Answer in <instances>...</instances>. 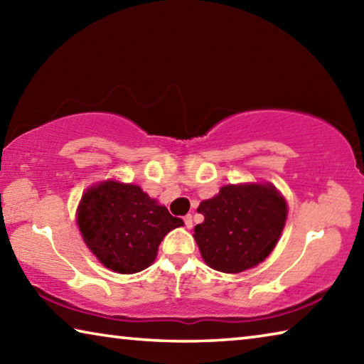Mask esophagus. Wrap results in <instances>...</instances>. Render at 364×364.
<instances>
[{"label": "esophagus", "instance_id": "esophagus-1", "mask_svg": "<svg viewBox=\"0 0 364 364\" xmlns=\"http://www.w3.org/2000/svg\"><path fill=\"white\" fill-rule=\"evenodd\" d=\"M184 225H186L188 230L193 228V215H186V217H184Z\"/></svg>", "mask_w": 364, "mask_h": 364}]
</instances>
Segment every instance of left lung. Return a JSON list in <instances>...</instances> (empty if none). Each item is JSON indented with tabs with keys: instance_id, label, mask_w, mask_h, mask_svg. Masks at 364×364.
Masks as SVG:
<instances>
[{
	"instance_id": "1",
	"label": "left lung",
	"mask_w": 364,
	"mask_h": 364,
	"mask_svg": "<svg viewBox=\"0 0 364 364\" xmlns=\"http://www.w3.org/2000/svg\"><path fill=\"white\" fill-rule=\"evenodd\" d=\"M197 212L194 239L208 267L221 273H241L262 263L282 232L287 204L269 183L228 184Z\"/></svg>"
}]
</instances>
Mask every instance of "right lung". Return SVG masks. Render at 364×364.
<instances>
[{
  "label": "right lung",
  "instance_id": "1",
  "mask_svg": "<svg viewBox=\"0 0 364 364\" xmlns=\"http://www.w3.org/2000/svg\"><path fill=\"white\" fill-rule=\"evenodd\" d=\"M77 223L85 244L104 267L120 274L146 269L159 244L183 220L171 217L136 184L107 180L83 194Z\"/></svg>",
  "mask_w": 364,
  "mask_h": 364
}]
</instances>
